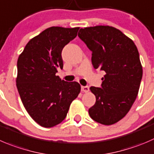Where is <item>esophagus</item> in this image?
<instances>
[{
  "instance_id": "obj_1",
  "label": "esophagus",
  "mask_w": 154,
  "mask_h": 154,
  "mask_svg": "<svg viewBox=\"0 0 154 154\" xmlns=\"http://www.w3.org/2000/svg\"><path fill=\"white\" fill-rule=\"evenodd\" d=\"M89 86H81V91H82V92H89Z\"/></svg>"
}]
</instances>
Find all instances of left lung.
I'll return each mask as SVG.
<instances>
[{
    "label": "left lung",
    "mask_w": 154,
    "mask_h": 154,
    "mask_svg": "<svg viewBox=\"0 0 154 154\" xmlns=\"http://www.w3.org/2000/svg\"><path fill=\"white\" fill-rule=\"evenodd\" d=\"M78 36L92 51L94 68L105 71L101 88L91 86L96 101L89 109L91 118L110 126L127 114L138 93L142 65L132 40L108 25L80 28Z\"/></svg>",
    "instance_id": "left-lung-1"
}]
</instances>
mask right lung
Returning <instances> with one entry per match:
<instances>
[{
	"instance_id": "right-lung-1",
	"label": "right lung",
	"mask_w": 154,
	"mask_h": 154,
	"mask_svg": "<svg viewBox=\"0 0 154 154\" xmlns=\"http://www.w3.org/2000/svg\"><path fill=\"white\" fill-rule=\"evenodd\" d=\"M79 28H47L28 41L18 59L16 86L21 100L31 118L43 127L62 123L81 89L77 82H66L56 75L58 68H63L62 49L77 37Z\"/></svg>"
}]
</instances>
